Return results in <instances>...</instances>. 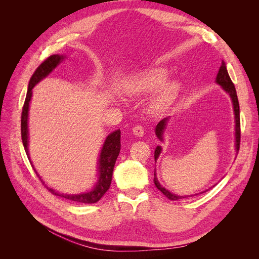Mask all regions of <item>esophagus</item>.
Instances as JSON below:
<instances>
[{
    "mask_svg": "<svg viewBox=\"0 0 259 259\" xmlns=\"http://www.w3.org/2000/svg\"><path fill=\"white\" fill-rule=\"evenodd\" d=\"M133 134H134L137 137H143L145 135V131H144V128L142 126H139V125H137V126L133 127Z\"/></svg>",
    "mask_w": 259,
    "mask_h": 259,
    "instance_id": "esophagus-1",
    "label": "esophagus"
}]
</instances>
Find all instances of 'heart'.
I'll return each instance as SVG.
<instances>
[{"label":"heart","mask_w":259,"mask_h":259,"mask_svg":"<svg viewBox=\"0 0 259 259\" xmlns=\"http://www.w3.org/2000/svg\"><path fill=\"white\" fill-rule=\"evenodd\" d=\"M169 71L164 67H152L128 75L122 82V91L128 97H144L149 94L155 95L149 101L148 110L152 114L165 112L177 99L182 83L169 80Z\"/></svg>","instance_id":"obj_1"}]
</instances>
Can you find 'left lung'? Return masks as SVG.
I'll use <instances>...</instances> for the list:
<instances>
[{
  "mask_svg": "<svg viewBox=\"0 0 259 259\" xmlns=\"http://www.w3.org/2000/svg\"><path fill=\"white\" fill-rule=\"evenodd\" d=\"M218 85L222 86V89L228 94L231 101H232V108H233V113H234V143H236V151L237 153L239 152V148H240V138H241V133H240V107H239V100H238V96H237V92H236V89H234V85L230 79V76L228 74V71H227V67H226V64L225 61L223 60L222 61V66L221 68H219L218 70V73H217V76H216V81H215ZM170 117H164L163 120H161L158 125L155 126V135L156 137H158L161 142H163L164 140V132H165L166 127H167V123L169 121ZM162 152V147L161 146H158L155 148L154 150V160L156 162V160H158V158L160 156ZM154 185L155 187L158 188V189L165 195V197L171 201H176V200H179V199H183V198H188L189 195H176L175 193H171L169 192L168 190H166L165 188L162 187L159 183L158 180V177H156V174H155V170H154ZM204 192V191H203ZM201 192V193H203ZM198 194V193H197ZM192 197V195H191Z\"/></svg>",
  "mask_w": 259,
  "mask_h": 259,
  "instance_id": "1",
  "label": "left lung"
}]
</instances>
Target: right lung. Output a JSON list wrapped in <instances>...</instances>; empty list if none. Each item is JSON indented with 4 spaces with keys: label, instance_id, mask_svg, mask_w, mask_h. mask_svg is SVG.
<instances>
[{
    "label": "right lung",
    "instance_id": "obj_1",
    "mask_svg": "<svg viewBox=\"0 0 259 259\" xmlns=\"http://www.w3.org/2000/svg\"><path fill=\"white\" fill-rule=\"evenodd\" d=\"M66 56L65 55H52L45 61L37 67V69L34 71V73L31 76L28 85V92L25 100V105L22 108V113H21V139L23 148H25L26 153L28 158L30 159L29 154V128H28V117H29V107H30V101L32 98V90L34 86L41 82L46 76H49L53 70L56 68L62 60H65ZM121 150V132L120 130H116L112 133H110L105 139V143L101 148L99 158H98V180L97 183L94 186V188L90 191H86L83 193H77V194H67V193H60L56 190H54L53 188H49L48 189L54 194L57 195V197H61L68 199L70 201H74L76 203H85V204H92V203L98 202L101 198L104 197V194L107 192V190L110 188L111 180H112V174H113V168L115 161L119 156ZM31 162V160H30ZM32 164V162H31ZM32 167L34 168L33 164ZM34 171L38 178L41 179V182L45 184L40 175L37 174V171L34 168Z\"/></svg>",
    "mask_w": 259,
    "mask_h": 259
}]
</instances>
